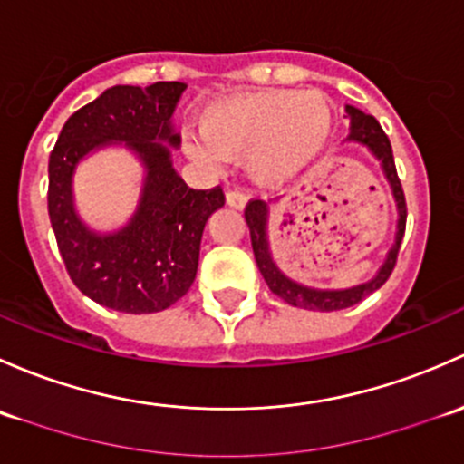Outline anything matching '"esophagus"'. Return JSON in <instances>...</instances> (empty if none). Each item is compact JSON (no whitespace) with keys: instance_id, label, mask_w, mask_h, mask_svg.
Returning <instances> with one entry per match:
<instances>
[{"instance_id":"1","label":"esophagus","mask_w":464,"mask_h":464,"mask_svg":"<svg viewBox=\"0 0 464 464\" xmlns=\"http://www.w3.org/2000/svg\"><path fill=\"white\" fill-rule=\"evenodd\" d=\"M226 203L234 209H243L247 205V197L243 192H238V189H232V192L226 194Z\"/></svg>"}]
</instances>
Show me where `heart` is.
Segmentation results:
<instances>
[{"label":"heart","instance_id":"obj_1","mask_svg":"<svg viewBox=\"0 0 464 464\" xmlns=\"http://www.w3.org/2000/svg\"><path fill=\"white\" fill-rule=\"evenodd\" d=\"M200 133H185L183 151L205 169L246 162L259 185H284L302 174L333 133L331 102L317 91L267 89L209 100L198 111Z\"/></svg>","mask_w":464,"mask_h":464}]
</instances>
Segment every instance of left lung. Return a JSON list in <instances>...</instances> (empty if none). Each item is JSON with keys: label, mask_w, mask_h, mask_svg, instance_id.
Instances as JSON below:
<instances>
[{"label": "left lung", "mask_w": 464, "mask_h": 464, "mask_svg": "<svg viewBox=\"0 0 464 464\" xmlns=\"http://www.w3.org/2000/svg\"><path fill=\"white\" fill-rule=\"evenodd\" d=\"M346 118L351 121V131H348L343 142L364 147L380 162L382 176L389 183L391 197H393L395 203V212H398L393 246L386 250L384 261H382V266L377 267L371 279L355 285H348V288H314V285H305L290 279L281 270L279 264H276L270 250V209L281 198H272L267 203L266 200H250V205L246 208V221L247 227H250L252 250H255L256 266H259L261 275H264L267 288L290 305H297V308L304 310H317V313H333V310L351 308V305L360 304L362 299L369 297L371 293H375L377 288H382L384 281L391 276V272H393L395 259H398L400 252V243H402L404 237V226H407V203H404L402 185H400L398 171H395L393 150H391L389 138L382 131L380 122L373 116L364 113L362 109L353 107V104H346Z\"/></svg>", "instance_id": "8db88e82"}]
</instances>
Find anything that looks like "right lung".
Instances as JSON below:
<instances>
[{"instance_id":"right-lung-1","label":"right lung","mask_w":464,"mask_h":464,"mask_svg":"<svg viewBox=\"0 0 464 464\" xmlns=\"http://www.w3.org/2000/svg\"><path fill=\"white\" fill-rule=\"evenodd\" d=\"M185 82L118 84L84 104L62 127L49 159V217L73 284L121 313H160L197 279L208 218L223 208L221 188H188L171 162L174 116ZM122 146L143 169L132 217L116 231H95L74 205V171L98 150Z\"/></svg>"}]
</instances>
